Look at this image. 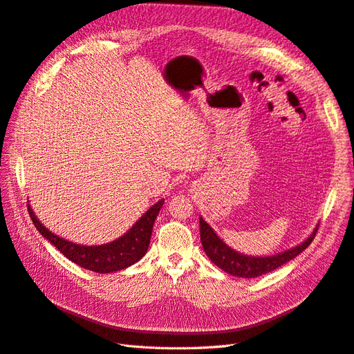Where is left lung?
<instances>
[{
	"label": "left lung",
	"instance_id": "obj_1",
	"mask_svg": "<svg viewBox=\"0 0 354 354\" xmlns=\"http://www.w3.org/2000/svg\"><path fill=\"white\" fill-rule=\"evenodd\" d=\"M317 227L319 224H316V227L308 234V238H306L301 243L292 246V248L273 255L255 257L246 255L230 248V246L214 232L209 224L202 218V216L199 217L201 242L203 251L208 255V259L226 273L239 277H246V279H252V277L270 273L276 269H279L281 266L286 264L288 261L295 259L297 255L301 254L307 246L312 243V241L316 236Z\"/></svg>",
	"mask_w": 354,
	"mask_h": 354
}]
</instances>
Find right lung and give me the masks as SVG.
<instances>
[{
  "mask_svg": "<svg viewBox=\"0 0 354 354\" xmlns=\"http://www.w3.org/2000/svg\"><path fill=\"white\" fill-rule=\"evenodd\" d=\"M162 205L164 199L158 201L122 236L102 245H81L60 238L38 220L30 205H28V211L37 230L72 263L95 273H113L133 266L147 252L153 223Z\"/></svg>",
  "mask_w": 354,
  "mask_h": 354,
  "instance_id": "obj_1",
  "label": "right lung"
}]
</instances>
